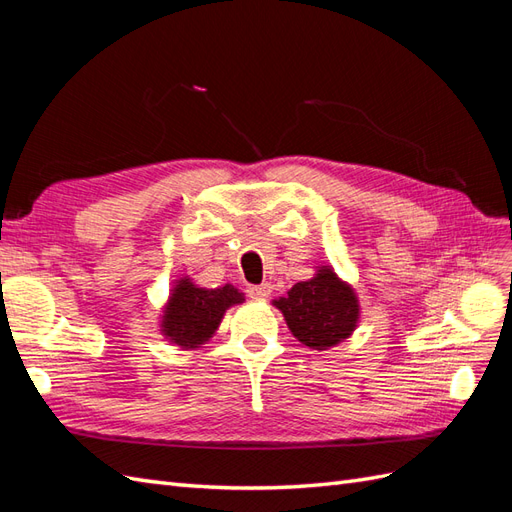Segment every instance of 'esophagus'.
Returning a JSON list of instances; mask_svg holds the SVG:
<instances>
[{"instance_id": "1", "label": "esophagus", "mask_w": 512, "mask_h": 512, "mask_svg": "<svg viewBox=\"0 0 512 512\" xmlns=\"http://www.w3.org/2000/svg\"><path fill=\"white\" fill-rule=\"evenodd\" d=\"M247 294H250L252 299H267L271 294V284H260V286H250L247 288Z\"/></svg>"}]
</instances>
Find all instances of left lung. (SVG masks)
Instances as JSON below:
<instances>
[{
	"mask_svg": "<svg viewBox=\"0 0 512 512\" xmlns=\"http://www.w3.org/2000/svg\"><path fill=\"white\" fill-rule=\"evenodd\" d=\"M301 344L327 350L346 339L359 320V301L348 284L322 267L316 277L294 284L288 297L273 301Z\"/></svg>",
	"mask_w": 512,
	"mask_h": 512,
	"instance_id": "obj_1",
	"label": "left lung"
}]
</instances>
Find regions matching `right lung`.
I'll list each match as a JSON object with an SVG mask.
<instances>
[{
  "mask_svg": "<svg viewBox=\"0 0 512 512\" xmlns=\"http://www.w3.org/2000/svg\"><path fill=\"white\" fill-rule=\"evenodd\" d=\"M235 303H243V294L230 284L207 290L181 280L164 309L162 333L177 346L198 348L215 333L224 312Z\"/></svg>",
  "mask_w": 512,
  "mask_h": 512,
  "instance_id": "right-lung-1",
  "label": "right lung"
}]
</instances>
